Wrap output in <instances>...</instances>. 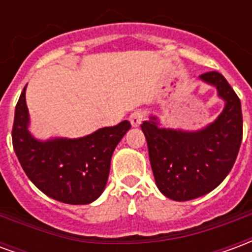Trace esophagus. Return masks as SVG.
Returning a JSON list of instances; mask_svg holds the SVG:
<instances>
[{"label": "esophagus", "mask_w": 252, "mask_h": 252, "mask_svg": "<svg viewBox=\"0 0 252 252\" xmlns=\"http://www.w3.org/2000/svg\"><path fill=\"white\" fill-rule=\"evenodd\" d=\"M143 120H144V112H142V110H136L129 116L132 126H139L143 123Z\"/></svg>", "instance_id": "obj_1"}]
</instances>
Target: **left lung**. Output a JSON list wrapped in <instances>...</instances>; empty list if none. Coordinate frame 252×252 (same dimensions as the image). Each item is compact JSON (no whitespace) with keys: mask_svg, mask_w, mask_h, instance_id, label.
<instances>
[{"mask_svg":"<svg viewBox=\"0 0 252 252\" xmlns=\"http://www.w3.org/2000/svg\"><path fill=\"white\" fill-rule=\"evenodd\" d=\"M200 78L225 101L212 124L195 132L166 129L153 116L140 126L157 186L175 201L193 200L220 185L232 169L243 137L242 105L231 85L217 71Z\"/></svg>","mask_w":252,"mask_h":252,"instance_id":"left-lung-1","label":"left lung"}]
</instances>
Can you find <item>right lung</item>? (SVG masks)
I'll use <instances>...</instances> for the list:
<instances>
[{
    "label": "right lung",
    "instance_id": "obj_1",
    "mask_svg": "<svg viewBox=\"0 0 252 252\" xmlns=\"http://www.w3.org/2000/svg\"><path fill=\"white\" fill-rule=\"evenodd\" d=\"M25 88L16 105L12 129L14 153L25 174L54 200L72 205L93 202L104 191L112 154L131 123L121 121L79 139L40 142L28 131Z\"/></svg>",
    "mask_w": 252,
    "mask_h": 252
}]
</instances>
